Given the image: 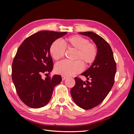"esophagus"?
Instances as JSON below:
<instances>
[{
  "instance_id": "obj_1",
  "label": "esophagus",
  "mask_w": 134,
  "mask_h": 134,
  "mask_svg": "<svg viewBox=\"0 0 134 134\" xmlns=\"http://www.w3.org/2000/svg\"><path fill=\"white\" fill-rule=\"evenodd\" d=\"M62 79H63V80H64L65 79H66V78H67L66 76H64V75H62Z\"/></svg>"
}]
</instances>
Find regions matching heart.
Masks as SVG:
<instances>
[{"label":"heart","instance_id":"obj_1","mask_svg":"<svg viewBox=\"0 0 134 134\" xmlns=\"http://www.w3.org/2000/svg\"><path fill=\"white\" fill-rule=\"evenodd\" d=\"M64 44L57 40L51 44L50 53L54 60H58L64 57L65 47L76 50L75 59L82 60L85 65L92 64L97 58L96 45L90 43L86 38L80 36H71L64 40ZM81 62L80 60L74 62L62 61L55 65V70L56 73L63 75H73L82 71L83 65Z\"/></svg>","mask_w":134,"mask_h":134}]
</instances>
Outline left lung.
Masks as SVG:
<instances>
[{
  "mask_svg": "<svg viewBox=\"0 0 134 134\" xmlns=\"http://www.w3.org/2000/svg\"><path fill=\"white\" fill-rule=\"evenodd\" d=\"M79 34L93 40L97 48V56L92 65L81 74L87 80L83 82L75 77V85L70 93L77 106L90 109L99 105L110 92L115 82L116 64L111 46L102 37L93 32Z\"/></svg>",
  "mask_w": 134,
  "mask_h": 134,
  "instance_id": "obj_1",
  "label": "left lung"
}]
</instances>
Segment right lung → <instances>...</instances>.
<instances>
[{
  "label": "right lung",
  "mask_w": 134,
  "mask_h": 134,
  "mask_svg": "<svg viewBox=\"0 0 134 134\" xmlns=\"http://www.w3.org/2000/svg\"><path fill=\"white\" fill-rule=\"evenodd\" d=\"M66 34V32L39 31L19 47L12 63V76L19 98L27 106L39 108L46 106L54 87L62 82L60 75L48 76L45 79L42 75L50 74L53 69L50 53L51 44Z\"/></svg>",
  "instance_id": "add662e5"
}]
</instances>
